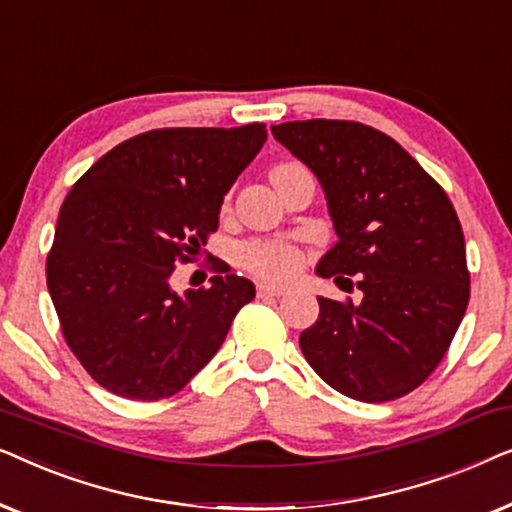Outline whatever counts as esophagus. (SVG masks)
Listing matches in <instances>:
<instances>
[{
  "mask_svg": "<svg viewBox=\"0 0 512 512\" xmlns=\"http://www.w3.org/2000/svg\"><path fill=\"white\" fill-rule=\"evenodd\" d=\"M256 293H258V298H277V296H282L284 289H279V286H272V284H258Z\"/></svg>",
  "mask_w": 512,
  "mask_h": 512,
  "instance_id": "esophagus-1",
  "label": "esophagus"
}]
</instances>
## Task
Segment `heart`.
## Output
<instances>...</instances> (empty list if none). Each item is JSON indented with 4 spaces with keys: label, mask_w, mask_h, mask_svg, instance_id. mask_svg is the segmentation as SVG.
I'll list each match as a JSON object with an SVG mask.
<instances>
[{
    "label": "heart",
    "mask_w": 512,
    "mask_h": 512,
    "mask_svg": "<svg viewBox=\"0 0 512 512\" xmlns=\"http://www.w3.org/2000/svg\"><path fill=\"white\" fill-rule=\"evenodd\" d=\"M282 167L289 165L272 167V172L282 170ZM242 261L251 272H256V275H261L265 279H275V282H286V279H291L300 268V254L291 247V244L284 242L251 244V247L244 249Z\"/></svg>",
    "instance_id": "1"
}]
</instances>
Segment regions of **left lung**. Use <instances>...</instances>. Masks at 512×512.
<instances>
[{
	"mask_svg": "<svg viewBox=\"0 0 512 512\" xmlns=\"http://www.w3.org/2000/svg\"><path fill=\"white\" fill-rule=\"evenodd\" d=\"M272 135L324 188L338 235L317 275L354 284L361 303L319 296L300 349L321 380L363 403L419 387L464 319V230L443 188L401 144L354 121H293ZM347 274V278H342Z\"/></svg>",
	"mask_w": 512,
	"mask_h": 512,
	"instance_id": "obj_1",
	"label": "left lung"
}]
</instances>
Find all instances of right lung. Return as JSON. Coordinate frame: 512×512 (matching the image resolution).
Returning <instances> with one entry per match:
<instances>
[{
  "instance_id": "right-lung-1",
  "label": "right lung",
  "mask_w": 512,
  "mask_h": 512,
  "mask_svg": "<svg viewBox=\"0 0 512 512\" xmlns=\"http://www.w3.org/2000/svg\"><path fill=\"white\" fill-rule=\"evenodd\" d=\"M268 139L242 128H165L97 160L62 202L46 284L81 366L111 394L158 401L184 389L256 296L226 263L177 293V263L219 228L221 202Z\"/></svg>"
}]
</instances>
